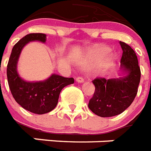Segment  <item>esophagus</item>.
I'll list each match as a JSON object with an SVG mask.
<instances>
[{
  "mask_svg": "<svg viewBox=\"0 0 151 151\" xmlns=\"http://www.w3.org/2000/svg\"><path fill=\"white\" fill-rule=\"evenodd\" d=\"M76 82H78V83H83V81H84V79H83L82 76H78V77H76Z\"/></svg>",
  "mask_w": 151,
  "mask_h": 151,
  "instance_id": "1",
  "label": "esophagus"
}]
</instances>
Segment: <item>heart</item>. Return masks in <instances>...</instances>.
Listing matches in <instances>:
<instances>
[{
    "instance_id": "obj_1",
    "label": "heart",
    "mask_w": 151,
    "mask_h": 151,
    "mask_svg": "<svg viewBox=\"0 0 151 151\" xmlns=\"http://www.w3.org/2000/svg\"><path fill=\"white\" fill-rule=\"evenodd\" d=\"M110 51V49L103 46H97L91 48L86 53L84 56V60L86 63H95L97 64L101 62L104 59V58L108 55ZM113 61L111 58L108 60V62L111 63Z\"/></svg>"
}]
</instances>
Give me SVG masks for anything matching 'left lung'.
I'll list each match as a JSON object with an SVG mask.
<instances>
[{
  "mask_svg": "<svg viewBox=\"0 0 151 151\" xmlns=\"http://www.w3.org/2000/svg\"><path fill=\"white\" fill-rule=\"evenodd\" d=\"M120 45L122 49V68L127 75L119 79L97 77L92 81L95 91L88 107L100 117H112L122 113L131 105L138 92L141 72L137 54L127 43L120 41Z\"/></svg>",
  "mask_w": 151,
  "mask_h": 151,
  "instance_id": "1",
  "label": "left lung"
}]
</instances>
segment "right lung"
Wrapping results in <instances>:
<instances>
[{
    "label": "right lung",
    "mask_w": 151,
    "mask_h": 151,
    "mask_svg": "<svg viewBox=\"0 0 151 151\" xmlns=\"http://www.w3.org/2000/svg\"><path fill=\"white\" fill-rule=\"evenodd\" d=\"M34 40L44 43L46 34L29 33L14 44L7 66V77L11 93L17 103L32 113L43 114L55 109L61 90L73 84L74 79L54 74L43 82L29 83L22 79L17 72L18 59L24 46Z\"/></svg>",
    "instance_id": "1"
}]
</instances>
